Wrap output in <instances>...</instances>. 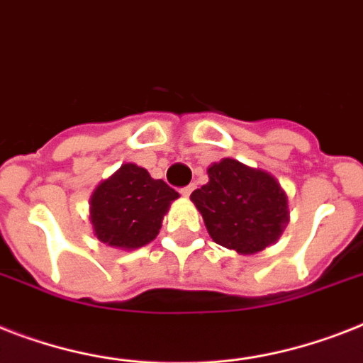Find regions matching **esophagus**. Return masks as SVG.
<instances>
[{
    "instance_id": "1",
    "label": "esophagus",
    "mask_w": 363,
    "mask_h": 363,
    "mask_svg": "<svg viewBox=\"0 0 363 363\" xmlns=\"http://www.w3.org/2000/svg\"><path fill=\"white\" fill-rule=\"evenodd\" d=\"M191 191H194V184H191V186H184V188H181V196H184V197H188L191 194Z\"/></svg>"
}]
</instances>
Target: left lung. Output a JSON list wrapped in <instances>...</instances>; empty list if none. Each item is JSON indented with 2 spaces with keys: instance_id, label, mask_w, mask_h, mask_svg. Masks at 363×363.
<instances>
[{
  "instance_id": "left-lung-1",
  "label": "left lung",
  "mask_w": 363,
  "mask_h": 363,
  "mask_svg": "<svg viewBox=\"0 0 363 363\" xmlns=\"http://www.w3.org/2000/svg\"><path fill=\"white\" fill-rule=\"evenodd\" d=\"M207 173L208 182L191 191L190 199L214 242L253 255L281 237L289 199L276 177L235 158L214 162Z\"/></svg>"
}]
</instances>
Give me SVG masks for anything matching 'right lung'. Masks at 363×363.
Returning <instances> with one entry per match:
<instances>
[{
  "instance_id": "1",
  "label": "right lung",
  "mask_w": 363,
  "mask_h": 363,
  "mask_svg": "<svg viewBox=\"0 0 363 363\" xmlns=\"http://www.w3.org/2000/svg\"><path fill=\"white\" fill-rule=\"evenodd\" d=\"M179 194L145 167L123 164L100 182L89 199L93 235L111 248L138 250L155 240Z\"/></svg>"
}]
</instances>
